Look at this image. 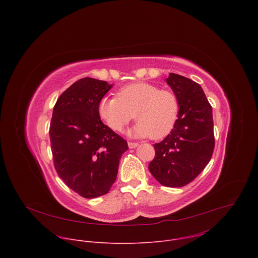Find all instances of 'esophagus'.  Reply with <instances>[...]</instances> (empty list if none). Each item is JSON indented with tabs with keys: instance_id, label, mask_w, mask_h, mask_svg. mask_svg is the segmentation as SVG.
<instances>
[{
	"instance_id": "34e87169",
	"label": "esophagus",
	"mask_w": 258,
	"mask_h": 258,
	"mask_svg": "<svg viewBox=\"0 0 258 258\" xmlns=\"http://www.w3.org/2000/svg\"><path fill=\"white\" fill-rule=\"evenodd\" d=\"M127 145H128V147H130L131 149H133V148H136V147L139 145V143H137V142H128Z\"/></svg>"
}]
</instances>
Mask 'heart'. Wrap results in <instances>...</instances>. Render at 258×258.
I'll return each mask as SVG.
<instances>
[{
  "mask_svg": "<svg viewBox=\"0 0 258 258\" xmlns=\"http://www.w3.org/2000/svg\"><path fill=\"white\" fill-rule=\"evenodd\" d=\"M179 111L177 97L169 90H159L148 83H136L121 88L116 98L104 97L98 104V113L114 132H121L135 118L132 134L157 140L173 128Z\"/></svg>",
  "mask_w": 258,
  "mask_h": 258,
  "instance_id": "b5f03b06",
  "label": "heart"
}]
</instances>
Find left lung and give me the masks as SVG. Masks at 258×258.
<instances>
[{"label":"left lung","mask_w":258,"mask_h":258,"mask_svg":"<svg viewBox=\"0 0 258 258\" xmlns=\"http://www.w3.org/2000/svg\"><path fill=\"white\" fill-rule=\"evenodd\" d=\"M166 83L178 99L179 111L170 134L154 145L155 157L149 170L161 185L176 188L194 180L210 161L213 117L200 85L175 73H170Z\"/></svg>","instance_id":"obj_1"}]
</instances>
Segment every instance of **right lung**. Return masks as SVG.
<instances>
[{"instance_id": "right-lung-1", "label": "right lung", "mask_w": 258, "mask_h": 258, "mask_svg": "<svg viewBox=\"0 0 258 258\" xmlns=\"http://www.w3.org/2000/svg\"><path fill=\"white\" fill-rule=\"evenodd\" d=\"M111 87L91 78L76 82L58 98L50 123L55 169L68 188L88 199L110 191L128 149L98 113L100 100Z\"/></svg>"}]
</instances>
